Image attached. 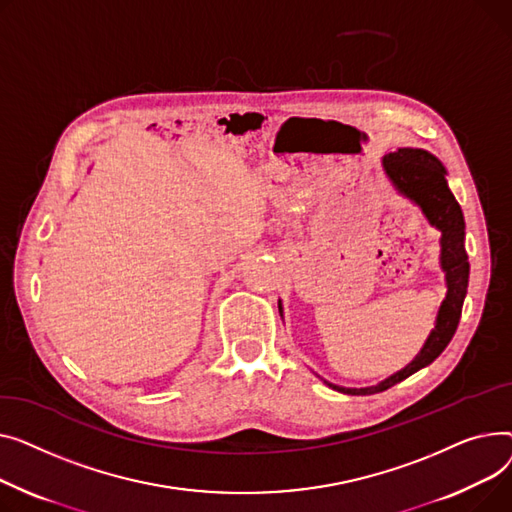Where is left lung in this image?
I'll return each instance as SVG.
<instances>
[{
    "mask_svg": "<svg viewBox=\"0 0 512 512\" xmlns=\"http://www.w3.org/2000/svg\"><path fill=\"white\" fill-rule=\"evenodd\" d=\"M382 165L388 177L395 182V186L413 202L422 206L428 221L442 231V242H440L442 268L446 270L448 293H446L444 304L440 306L436 328L432 330L430 339L405 370L386 378L378 386H368V388H343V386L328 384L345 395L382 393V390L395 386L397 382L405 380L417 370L432 364L455 335L461 320L467 283H469V260L465 252V221H463L459 202L446 186V177H444L446 171L442 163L434 155L426 153V150L399 148V153H388L382 159Z\"/></svg>",
    "mask_w": 512,
    "mask_h": 512,
    "instance_id": "8db88e82",
    "label": "left lung"
}]
</instances>
